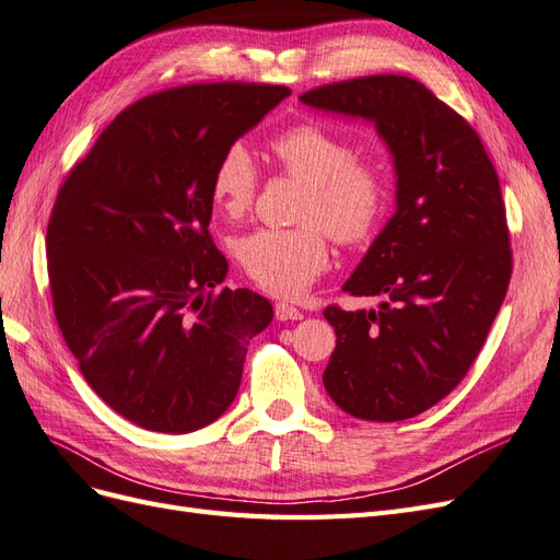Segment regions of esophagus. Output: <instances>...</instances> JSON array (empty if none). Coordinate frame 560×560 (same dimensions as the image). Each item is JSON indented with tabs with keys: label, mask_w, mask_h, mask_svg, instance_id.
Here are the masks:
<instances>
[{
	"label": "esophagus",
	"mask_w": 560,
	"mask_h": 560,
	"mask_svg": "<svg viewBox=\"0 0 560 560\" xmlns=\"http://www.w3.org/2000/svg\"><path fill=\"white\" fill-rule=\"evenodd\" d=\"M276 317L287 322V319H301L303 313L294 306H290V303H276Z\"/></svg>",
	"instance_id": "1"
}]
</instances>
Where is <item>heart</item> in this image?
<instances>
[{
  "instance_id": "obj_1",
  "label": "heart",
  "mask_w": 560,
  "mask_h": 560,
  "mask_svg": "<svg viewBox=\"0 0 560 560\" xmlns=\"http://www.w3.org/2000/svg\"><path fill=\"white\" fill-rule=\"evenodd\" d=\"M280 173L306 184L296 229H259L235 245L249 282L296 299L329 268V235L338 245L374 238L389 206L387 167L354 156L352 140L317 121H301L270 140ZM259 167L243 144L229 147L214 163L210 194L229 219H241L257 200Z\"/></svg>"
}]
</instances>
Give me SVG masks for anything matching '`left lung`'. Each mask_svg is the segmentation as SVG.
Segmentation results:
<instances>
[{
	"instance_id": "left-lung-1",
	"label": "left lung",
	"mask_w": 560,
	"mask_h": 560,
	"mask_svg": "<svg viewBox=\"0 0 560 560\" xmlns=\"http://www.w3.org/2000/svg\"><path fill=\"white\" fill-rule=\"evenodd\" d=\"M301 100L371 118L397 167V212L343 284L383 303L325 308L336 348L322 381L354 418H413L467 376L510 287L498 173L467 118L411 77L334 81Z\"/></svg>"
}]
</instances>
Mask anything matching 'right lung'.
<instances>
[{
  "instance_id": "right-lung-1",
  "label": "right lung",
  "mask_w": 560,
  "mask_h": 560,
  "mask_svg": "<svg viewBox=\"0 0 560 560\" xmlns=\"http://www.w3.org/2000/svg\"><path fill=\"white\" fill-rule=\"evenodd\" d=\"M290 95L186 83L118 114L60 184L46 229L54 313L83 378L151 432L210 425L238 395L247 346L273 319L249 290H217L210 235L219 156Z\"/></svg>"
}]
</instances>
